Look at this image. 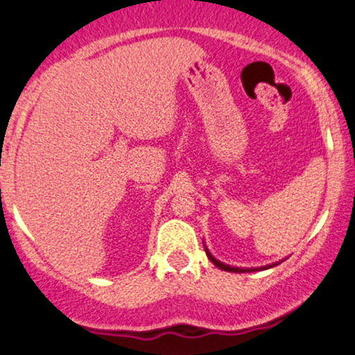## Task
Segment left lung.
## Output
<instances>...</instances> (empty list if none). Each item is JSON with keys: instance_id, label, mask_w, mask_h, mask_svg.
I'll return each mask as SVG.
<instances>
[{"instance_id": "8db88e82", "label": "left lung", "mask_w": 355, "mask_h": 355, "mask_svg": "<svg viewBox=\"0 0 355 355\" xmlns=\"http://www.w3.org/2000/svg\"><path fill=\"white\" fill-rule=\"evenodd\" d=\"M205 252H207V255H209V259L211 260V262H214L215 266H217L218 268H222V270H227V272H235V274H242V272H255V270H259V268H237V267H230V266H225V263L218 262L217 259H214V257L210 255V252L207 250V248H205ZM270 267H272V266H270ZM262 268H266V267H262Z\"/></svg>"}]
</instances>
